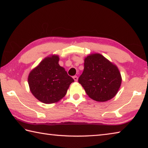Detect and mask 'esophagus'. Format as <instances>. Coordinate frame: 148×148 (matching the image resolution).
<instances>
[{"instance_id":"obj_1","label":"esophagus","mask_w":148,"mask_h":148,"mask_svg":"<svg viewBox=\"0 0 148 148\" xmlns=\"http://www.w3.org/2000/svg\"><path fill=\"white\" fill-rule=\"evenodd\" d=\"M73 78H74V81H76V82L78 81V76H74Z\"/></svg>"}]
</instances>
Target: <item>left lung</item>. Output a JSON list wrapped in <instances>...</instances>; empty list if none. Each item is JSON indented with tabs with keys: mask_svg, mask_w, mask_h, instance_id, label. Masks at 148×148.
Returning a JSON list of instances; mask_svg holds the SVG:
<instances>
[{
	"mask_svg": "<svg viewBox=\"0 0 148 148\" xmlns=\"http://www.w3.org/2000/svg\"><path fill=\"white\" fill-rule=\"evenodd\" d=\"M78 82L92 100L106 102L118 93L122 77L115 64L96 53L84 59V68Z\"/></svg>",
	"mask_w": 148,
	"mask_h": 148,
	"instance_id": "8db88e82",
	"label": "left lung"
}]
</instances>
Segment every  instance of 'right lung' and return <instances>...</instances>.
<instances>
[{"mask_svg": "<svg viewBox=\"0 0 148 148\" xmlns=\"http://www.w3.org/2000/svg\"><path fill=\"white\" fill-rule=\"evenodd\" d=\"M58 62L57 55L46 57L28 75V82L32 94L45 103L60 100L74 81Z\"/></svg>", "mask_w": 148, "mask_h": 148, "instance_id": "obj_1", "label": "right lung"}]
</instances>
